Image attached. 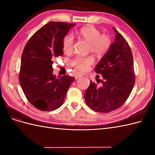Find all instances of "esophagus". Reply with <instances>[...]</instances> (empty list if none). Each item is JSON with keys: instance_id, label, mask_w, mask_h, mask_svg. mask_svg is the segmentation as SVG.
<instances>
[{"instance_id": "34e87169", "label": "esophagus", "mask_w": 155, "mask_h": 155, "mask_svg": "<svg viewBox=\"0 0 155 155\" xmlns=\"http://www.w3.org/2000/svg\"><path fill=\"white\" fill-rule=\"evenodd\" d=\"M81 76V74L80 73H77L74 75V77L76 79H78L79 78H80Z\"/></svg>"}]
</instances>
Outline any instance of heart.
I'll return each mask as SVG.
<instances>
[{"label":"heart","mask_w":155,"mask_h":155,"mask_svg":"<svg viewBox=\"0 0 155 155\" xmlns=\"http://www.w3.org/2000/svg\"><path fill=\"white\" fill-rule=\"evenodd\" d=\"M79 35L90 44V50L98 57L104 55L109 51L111 41L107 35H101L100 31L96 28L88 26L83 27L79 32ZM74 46V38L72 35L65 36L63 41V50L65 54L72 52ZM94 62L92 56L77 57L72 61V65L81 71H86L90 65Z\"/></svg>","instance_id":"obj_1"}]
</instances>
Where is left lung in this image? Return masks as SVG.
Instances as JSON below:
<instances>
[{"instance_id": "8db88e82", "label": "left lung", "mask_w": 155, "mask_h": 155, "mask_svg": "<svg viewBox=\"0 0 155 155\" xmlns=\"http://www.w3.org/2000/svg\"><path fill=\"white\" fill-rule=\"evenodd\" d=\"M115 40L109 51L95 67L100 76L97 82L91 81L85 92V100L91 109L110 112L122 105L129 97L135 83L133 54L127 42L113 27ZM101 83H99V82Z\"/></svg>"}]
</instances>
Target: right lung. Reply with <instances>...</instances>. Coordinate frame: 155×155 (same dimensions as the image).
Segmentation results:
<instances>
[{
	"mask_svg": "<svg viewBox=\"0 0 155 155\" xmlns=\"http://www.w3.org/2000/svg\"><path fill=\"white\" fill-rule=\"evenodd\" d=\"M75 24L50 22L28 41L21 57L19 82L27 100L37 109L54 110L61 106L74 77H56L54 60L63 54V41Z\"/></svg>",
	"mask_w": 155,
	"mask_h": 155,
	"instance_id": "1",
	"label": "right lung"
}]
</instances>
